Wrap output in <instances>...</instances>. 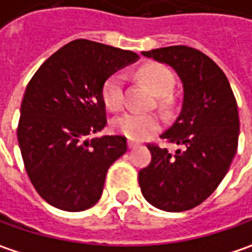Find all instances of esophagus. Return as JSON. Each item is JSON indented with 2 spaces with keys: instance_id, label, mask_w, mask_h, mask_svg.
Wrapping results in <instances>:
<instances>
[{
  "instance_id": "esophagus-1",
  "label": "esophagus",
  "mask_w": 252,
  "mask_h": 252,
  "mask_svg": "<svg viewBox=\"0 0 252 252\" xmlns=\"http://www.w3.org/2000/svg\"><path fill=\"white\" fill-rule=\"evenodd\" d=\"M126 144H128V148H129V149L138 147V142L137 141H134V139H128V142H126Z\"/></svg>"
}]
</instances>
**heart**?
<instances>
[{"label":"heart","instance_id":"1","mask_svg":"<svg viewBox=\"0 0 252 252\" xmlns=\"http://www.w3.org/2000/svg\"><path fill=\"white\" fill-rule=\"evenodd\" d=\"M138 77L147 83L149 89L158 95H166L175 86V76L168 66L162 63H148L139 67ZM124 76L121 73L111 74L103 84L101 97L105 107L111 111H118L124 105ZM117 132L131 139H144L157 132L160 126L159 115L154 113L128 111L113 121Z\"/></svg>","mask_w":252,"mask_h":252}]
</instances>
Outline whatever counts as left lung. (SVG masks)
Returning <instances> with one entry per match:
<instances>
[{
  "label": "left lung",
  "instance_id": "1",
  "mask_svg": "<svg viewBox=\"0 0 252 252\" xmlns=\"http://www.w3.org/2000/svg\"><path fill=\"white\" fill-rule=\"evenodd\" d=\"M144 56L172 66L183 83V104L160 139L178 145L173 154L148 144L151 163L138 173L142 196L165 212H185L203 203L230 169L240 134L234 93L207 55L189 46H168Z\"/></svg>",
  "mask_w": 252,
  "mask_h": 252
}]
</instances>
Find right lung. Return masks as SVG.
I'll return each instance as SVG.
<instances>
[{"label": "right lung", "instance_id": "add662e5", "mask_svg": "<svg viewBox=\"0 0 252 252\" xmlns=\"http://www.w3.org/2000/svg\"><path fill=\"white\" fill-rule=\"evenodd\" d=\"M137 53L76 39L43 62L28 83L18 144L39 196L64 212L100 200L108 168L126 152V138L89 139L107 124L104 82Z\"/></svg>", "mask_w": 252, "mask_h": 252}]
</instances>
